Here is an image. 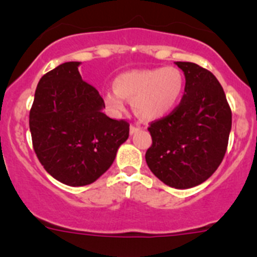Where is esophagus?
Listing matches in <instances>:
<instances>
[{
    "label": "esophagus",
    "instance_id": "esophagus-1",
    "mask_svg": "<svg viewBox=\"0 0 257 257\" xmlns=\"http://www.w3.org/2000/svg\"><path fill=\"white\" fill-rule=\"evenodd\" d=\"M139 129H141V126L136 125V124H132V125H131V133H132V134L137 133V132H138Z\"/></svg>",
    "mask_w": 257,
    "mask_h": 257
}]
</instances>
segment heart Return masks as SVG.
<instances>
[{
    "instance_id": "obj_1",
    "label": "heart",
    "mask_w": 257,
    "mask_h": 257,
    "mask_svg": "<svg viewBox=\"0 0 257 257\" xmlns=\"http://www.w3.org/2000/svg\"><path fill=\"white\" fill-rule=\"evenodd\" d=\"M113 87L114 90L104 94L109 112H123L124 99H129L139 118L154 120L168 115L180 102L185 90V76L177 67L131 71L116 77Z\"/></svg>"
}]
</instances>
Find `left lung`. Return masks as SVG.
Masks as SVG:
<instances>
[{
    "label": "left lung",
    "instance_id": "left-lung-1",
    "mask_svg": "<svg viewBox=\"0 0 257 257\" xmlns=\"http://www.w3.org/2000/svg\"><path fill=\"white\" fill-rule=\"evenodd\" d=\"M185 94L167 116L148 126L153 143L145 160L167 185L189 189L204 183L221 164L231 131V109L216 77L191 62H177Z\"/></svg>",
    "mask_w": 257,
    "mask_h": 257
}]
</instances>
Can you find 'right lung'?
I'll list each match as a JSON object with an SVG mask.
<instances>
[{"mask_svg": "<svg viewBox=\"0 0 257 257\" xmlns=\"http://www.w3.org/2000/svg\"><path fill=\"white\" fill-rule=\"evenodd\" d=\"M79 62H66L40 79L30 110L36 155L46 172L69 186L92 184L115 159L129 123L102 112L104 100L84 82Z\"/></svg>", "mask_w": 257, "mask_h": 257, "instance_id": "right-lung-1", "label": "right lung"}]
</instances>
